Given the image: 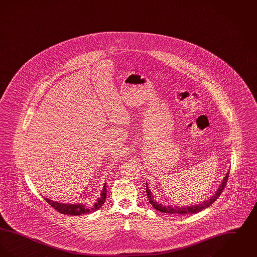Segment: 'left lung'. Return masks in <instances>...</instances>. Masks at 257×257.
Returning <instances> with one entry per match:
<instances>
[{"label": "left lung", "mask_w": 257, "mask_h": 257, "mask_svg": "<svg viewBox=\"0 0 257 257\" xmlns=\"http://www.w3.org/2000/svg\"><path fill=\"white\" fill-rule=\"evenodd\" d=\"M228 176H229V171H228V172L225 174V176H224V178H223V181H222V183L220 185V188L218 189V191H217L216 195L212 196L209 200H206V201H204V202H202L201 204H198V205L183 206V207H176V206H174V207H173V206H171V205H168V206H166V205H162V204H160V203H158L157 201H155V200H154L153 196H152V195H151V193H150V190L148 189V187L147 186V196H148V200H149L150 204H151L153 207L155 208L157 211L163 212V213H169V214H179V215H185V214H196V213H198V212L202 211L203 209L209 207L213 202H215V201L218 199V197L220 196V194L222 193V191H223V189H224V187H225V185H226V182H227V180H228Z\"/></svg>", "instance_id": "8db88e82"}]
</instances>
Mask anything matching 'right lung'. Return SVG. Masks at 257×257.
Returning <instances> with one entry per match:
<instances>
[{"label": "right lung", "mask_w": 257, "mask_h": 257, "mask_svg": "<svg viewBox=\"0 0 257 257\" xmlns=\"http://www.w3.org/2000/svg\"><path fill=\"white\" fill-rule=\"evenodd\" d=\"M107 196V189H106V183L103 187L101 196L98 198L97 201L91 205V206H86L85 204H65V203H60L57 201H53L51 199H48L47 197H44V199L46 200V202H48L52 207L55 210H57L58 212H60L63 215H72V216H79V215H83V214H88L91 212H94L98 210L99 208L102 207V205L105 202Z\"/></svg>", "instance_id": "right-lung-1"}]
</instances>
